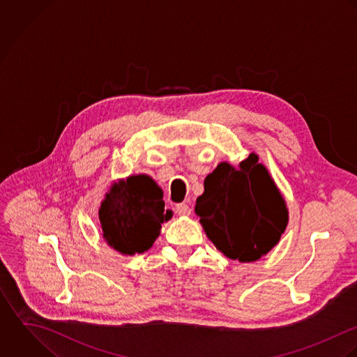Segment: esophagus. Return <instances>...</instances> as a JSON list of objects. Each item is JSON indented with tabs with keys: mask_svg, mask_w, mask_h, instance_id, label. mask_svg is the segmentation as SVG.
Instances as JSON below:
<instances>
[{
	"mask_svg": "<svg viewBox=\"0 0 357 357\" xmlns=\"http://www.w3.org/2000/svg\"><path fill=\"white\" fill-rule=\"evenodd\" d=\"M175 213L178 215H190L192 213V210H190V207L188 206V204H176L175 206Z\"/></svg>",
	"mask_w": 357,
	"mask_h": 357,
	"instance_id": "esophagus-1",
	"label": "esophagus"
}]
</instances>
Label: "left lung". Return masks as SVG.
Masks as SVG:
<instances>
[{
    "instance_id": "left-lung-1",
    "label": "left lung",
    "mask_w": 357,
    "mask_h": 357,
    "mask_svg": "<svg viewBox=\"0 0 357 357\" xmlns=\"http://www.w3.org/2000/svg\"><path fill=\"white\" fill-rule=\"evenodd\" d=\"M258 155L238 164L220 162L204 179V193L196 200L208 238L227 258L254 262L280 240L288 210L275 181Z\"/></svg>"
}]
</instances>
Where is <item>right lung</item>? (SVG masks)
Instances as JSON below:
<instances>
[{
    "label": "right lung",
    "mask_w": 357,
    "mask_h": 357,
    "mask_svg": "<svg viewBox=\"0 0 357 357\" xmlns=\"http://www.w3.org/2000/svg\"><path fill=\"white\" fill-rule=\"evenodd\" d=\"M171 218L161 188L147 175L114 182L99 208L103 238L123 255L147 251L158 237L161 223Z\"/></svg>",
    "instance_id": "obj_1"
}]
</instances>
